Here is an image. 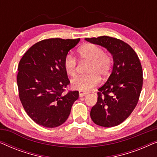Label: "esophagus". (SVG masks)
Returning <instances> with one entry per match:
<instances>
[{"instance_id": "esophagus-1", "label": "esophagus", "mask_w": 157, "mask_h": 157, "mask_svg": "<svg viewBox=\"0 0 157 157\" xmlns=\"http://www.w3.org/2000/svg\"><path fill=\"white\" fill-rule=\"evenodd\" d=\"M86 94H88V92H84V91H79V96H80V97H83V96L86 95Z\"/></svg>"}]
</instances>
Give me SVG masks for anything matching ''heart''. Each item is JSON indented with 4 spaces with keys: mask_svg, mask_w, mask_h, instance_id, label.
I'll list each match as a JSON object with an SVG mask.
<instances>
[{
    "mask_svg": "<svg viewBox=\"0 0 157 157\" xmlns=\"http://www.w3.org/2000/svg\"><path fill=\"white\" fill-rule=\"evenodd\" d=\"M78 56L82 61L89 63L86 76H77L71 81L74 89L87 91L99 83L101 77L110 74L112 60L108 53L104 52L100 46L94 44H87L81 46L78 51ZM77 63L75 57L71 53L66 55L63 59V67L66 74L74 76L76 74Z\"/></svg>",
    "mask_w": 157,
    "mask_h": 157,
    "instance_id": "obj_1",
    "label": "heart"
}]
</instances>
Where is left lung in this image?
<instances>
[{
	"mask_svg": "<svg viewBox=\"0 0 157 157\" xmlns=\"http://www.w3.org/2000/svg\"><path fill=\"white\" fill-rule=\"evenodd\" d=\"M85 40L104 47L113 56L112 72L98 89L97 102L90 113L96 124L113 127L127 119L138 103L143 85L141 62L134 49L118 38L103 36Z\"/></svg>",
	"mask_w": 157,
	"mask_h": 157,
	"instance_id": "obj_1",
	"label": "left lung"
}]
</instances>
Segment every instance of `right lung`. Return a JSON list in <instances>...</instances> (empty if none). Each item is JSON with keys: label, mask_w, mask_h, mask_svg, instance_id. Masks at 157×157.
<instances>
[{"label": "right lung", "mask_w": 157, "mask_h": 157, "mask_svg": "<svg viewBox=\"0 0 157 157\" xmlns=\"http://www.w3.org/2000/svg\"><path fill=\"white\" fill-rule=\"evenodd\" d=\"M78 39L49 38L36 43L18 64L19 98L29 117L47 128L57 127L67 120L78 91L64 93L70 83L63 59Z\"/></svg>", "instance_id": "right-lung-1"}]
</instances>
